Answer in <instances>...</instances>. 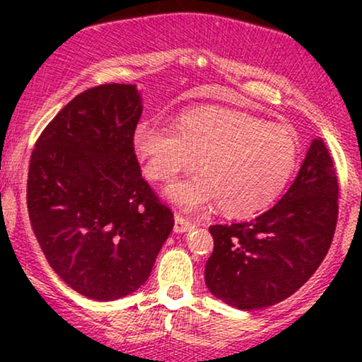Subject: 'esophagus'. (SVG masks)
<instances>
[{
  "label": "esophagus",
  "mask_w": 362,
  "mask_h": 362,
  "mask_svg": "<svg viewBox=\"0 0 362 362\" xmlns=\"http://www.w3.org/2000/svg\"><path fill=\"white\" fill-rule=\"evenodd\" d=\"M192 226L194 224L190 223L189 219L182 218L180 214L175 216V226H173V231H175V233H185V231H189Z\"/></svg>",
  "instance_id": "34e87169"
}]
</instances>
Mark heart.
<instances>
[{
    "label": "heart",
    "mask_w": 362,
    "mask_h": 362,
    "mask_svg": "<svg viewBox=\"0 0 362 362\" xmlns=\"http://www.w3.org/2000/svg\"><path fill=\"white\" fill-rule=\"evenodd\" d=\"M132 148L155 182L173 180L197 160L201 172L170 185L168 199L185 211L218 202L231 218L265 209L289 182L298 160V141L288 127L219 107L187 112L173 122V131L141 122Z\"/></svg>",
    "instance_id": "heart-1"
}]
</instances>
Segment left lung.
Segmentation results:
<instances>
[{
    "instance_id": "obj_1",
    "label": "left lung",
    "mask_w": 362,
    "mask_h": 362,
    "mask_svg": "<svg viewBox=\"0 0 362 362\" xmlns=\"http://www.w3.org/2000/svg\"><path fill=\"white\" fill-rule=\"evenodd\" d=\"M337 199L334 161L317 138L276 206L252 221L209 226L214 248L206 262L207 289L245 311L289 298L325 259L337 224Z\"/></svg>"
}]
</instances>
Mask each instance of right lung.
<instances>
[{"mask_svg":"<svg viewBox=\"0 0 362 362\" xmlns=\"http://www.w3.org/2000/svg\"><path fill=\"white\" fill-rule=\"evenodd\" d=\"M141 114L136 85L95 86L49 122L32 151V230L52 271L90 300L139 289L173 230L132 148Z\"/></svg>","mask_w":362,"mask_h":362,"instance_id":"right-lung-1","label":"right lung"}]
</instances>
